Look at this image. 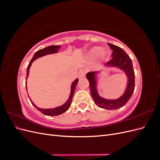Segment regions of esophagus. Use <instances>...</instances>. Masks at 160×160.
Here are the masks:
<instances>
[{
    "mask_svg": "<svg viewBox=\"0 0 160 160\" xmlns=\"http://www.w3.org/2000/svg\"><path fill=\"white\" fill-rule=\"evenodd\" d=\"M79 78H83L85 76V71L84 69H81L79 72Z\"/></svg>",
    "mask_w": 160,
    "mask_h": 160,
    "instance_id": "1",
    "label": "esophagus"
}]
</instances>
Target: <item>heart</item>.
I'll return each instance as SVG.
<instances>
[{"label": "heart", "mask_w": 160, "mask_h": 160, "mask_svg": "<svg viewBox=\"0 0 160 160\" xmlns=\"http://www.w3.org/2000/svg\"><path fill=\"white\" fill-rule=\"evenodd\" d=\"M88 56L91 59H98L100 56H102L104 59L108 60L109 56V52L108 51L103 52V49L102 47H95L89 51Z\"/></svg>", "instance_id": "obj_1"}]
</instances>
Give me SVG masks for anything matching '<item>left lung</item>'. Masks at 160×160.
<instances>
[{
  "mask_svg": "<svg viewBox=\"0 0 160 160\" xmlns=\"http://www.w3.org/2000/svg\"><path fill=\"white\" fill-rule=\"evenodd\" d=\"M110 48L113 50L111 53V59L109 62L108 65L112 66H117L123 69L125 73L128 76L129 82L128 88L125 91V93L122 97H121L118 99L115 100H108L100 98L98 95V91L96 89V82H95V72H89L87 74V78L89 81V88L91 94L95 103L98 107L103 109H107L109 110L117 109L122 108L126 104L129 99L132 97L134 89H135V72L133 67L132 61L130 59L129 55L120 47L109 44Z\"/></svg>",
  "mask_w": 160,
  "mask_h": 160,
  "instance_id": "obj_1",
  "label": "left lung"
}]
</instances>
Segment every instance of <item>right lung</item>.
Instances as JSON below:
<instances>
[{"instance_id":"add662e5","label":"right lung","mask_w":160,"mask_h":160,"mask_svg":"<svg viewBox=\"0 0 160 160\" xmlns=\"http://www.w3.org/2000/svg\"><path fill=\"white\" fill-rule=\"evenodd\" d=\"M61 45H51V46H49V47H47L44 49H42L37 51L35 53V55H33L31 61H30L29 64H28V67H27V76H26V79H27L28 75V72H29V69H30V67L32 64V62L35 61V59H37V58H39L41 57H42L44 55H48V54H51V53H55L57 52L60 49ZM78 79H76L73 83H72L71 85V94L69 96V99L67 101V102L63 104L61 106H59V107H57L55 108H51V109H41V108H38V107L33 103L32 101H31V103L32 104V105H34V107H35V108H37V109L38 111H39L41 113H43L44 115H49V116H55V115H59L60 114H62V113L65 112V111L68 109L71 104L72 102V97H73V94H74V92H75V89L76 88V85L77 84V82H78ZM27 88V87H26Z\"/></svg>"}]
</instances>
